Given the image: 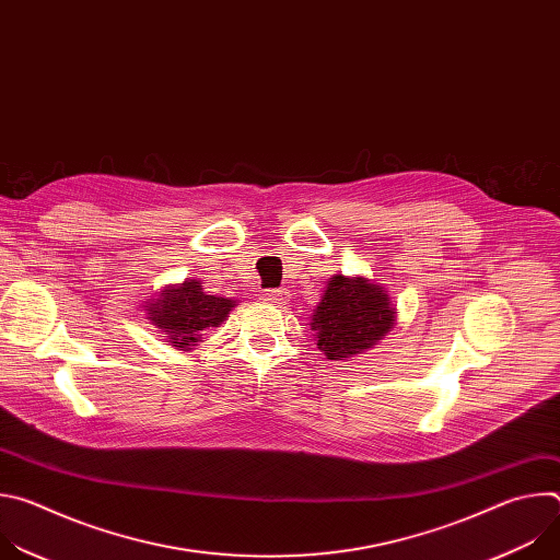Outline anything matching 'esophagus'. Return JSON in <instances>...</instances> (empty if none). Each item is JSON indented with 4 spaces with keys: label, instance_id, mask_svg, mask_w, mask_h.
Masks as SVG:
<instances>
[{
    "label": "esophagus",
    "instance_id": "34e87169",
    "mask_svg": "<svg viewBox=\"0 0 560 560\" xmlns=\"http://www.w3.org/2000/svg\"><path fill=\"white\" fill-rule=\"evenodd\" d=\"M266 301H270V303H285L288 301V292L285 290H266Z\"/></svg>",
    "mask_w": 560,
    "mask_h": 560
}]
</instances>
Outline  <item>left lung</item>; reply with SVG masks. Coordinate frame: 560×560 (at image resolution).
Listing matches in <instances>:
<instances>
[{"instance_id": "left-lung-1", "label": "left lung", "mask_w": 560, "mask_h": 560, "mask_svg": "<svg viewBox=\"0 0 560 560\" xmlns=\"http://www.w3.org/2000/svg\"><path fill=\"white\" fill-rule=\"evenodd\" d=\"M307 326L316 348L330 361H348L392 332L396 307L387 290L372 279L332 275Z\"/></svg>"}]
</instances>
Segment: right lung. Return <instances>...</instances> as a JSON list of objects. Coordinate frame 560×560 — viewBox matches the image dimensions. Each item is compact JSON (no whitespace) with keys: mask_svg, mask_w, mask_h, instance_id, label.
I'll return each instance as SVG.
<instances>
[{"mask_svg":"<svg viewBox=\"0 0 560 560\" xmlns=\"http://www.w3.org/2000/svg\"><path fill=\"white\" fill-rule=\"evenodd\" d=\"M234 305V299L206 294L199 279H186L184 283L166 285L143 307L148 322L166 337L168 346L190 352L208 330L225 322Z\"/></svg>","mask_w":560,"mask_h":560,"instance_id":"obj_1","label":"right lung"}]
</instances>
